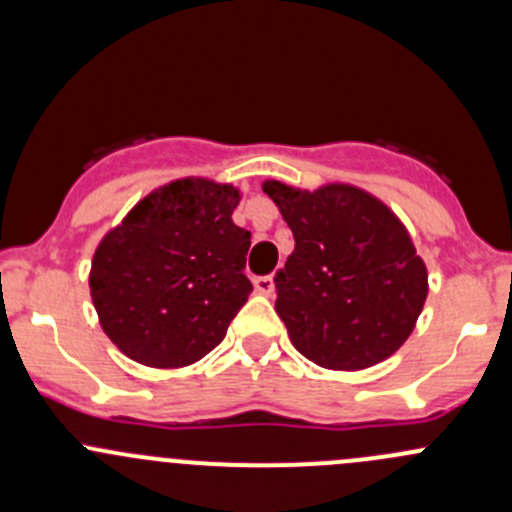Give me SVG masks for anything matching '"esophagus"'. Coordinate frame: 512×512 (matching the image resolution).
Wrapping results in <instances>:
<instances>
[{
  "label": "esophagus",
  "instance_id": "1",
  "mask_svg": "<svg viewBox=\"0 0 512 512\" xmlns=\"http://www.w3.org/2000/svg\"><path fill=\"white\" fill-rule=\"evenodd\" d=\"M252 285H255L257 292L265 294V297H272V294H275V277L272 275L255 277V280H252Z\"/></svg>",
  "mask_w": 512,
  "mask_h": 512
}]
</instances>
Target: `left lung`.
I'll return each mask as SVG.
<instances>
[{
    "label": "left lung",
    "mask_w": 512,
    "mask_h": 512,
    "mask_svg": "<svg viewBox=\"0 0 512 512\" xmlns=\"http://www.w3.org/2000/svg\"><path fill=\"white\" fill-rule=\"evenodd\" d=\"M294 235L275 309L299 354L334 371L389 359L411 337L428 272L389 205L349 183L317 190L265 180Z\"/></svg>",
    "instance_id": "1"
}]
</instances>
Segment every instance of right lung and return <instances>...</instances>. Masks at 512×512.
Listing matches in <instances>:
<instances>
[{
	"label": "right lung",
	"mask_w": 512,
	"mask_h": 512,
	"mask_svg": "<svg viewBox=\"0 0 512 512\" xmlns=\"http://www.w3.org/2000/svg\"><path fill=\"white\" fill-rule=\"evenodd\" d=\"M240 190L180 178L148 193L98 242L91 299L128 359L180 369L213 352L252 292L250 232L232 223Z\"/></svg>",
	"instance_id": "obj_1"
}]
</instances>
